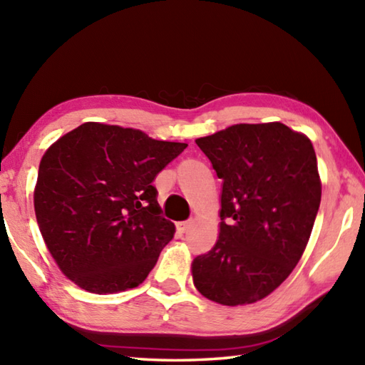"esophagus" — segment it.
Returning a JSON list of instances; mask_svg holds the SVG:
<instances>
[{"instance_id": "obj_1", "label": "esophagus", "mask_w": 365, "mask_h": 365, "mask_svg": "<svg viewBox=\"0 0 365 365\" xmlns=\"http://www.w3.org/2000/svg\"><path fill=\"white\" fill-rule=\"evenodd\" d=\"M190 226H191V220L180 221V223H177V231L178 232H187Z\"/></svg>"}]
</instances>
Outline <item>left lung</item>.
<instances>
[{
	"instance_id": "1",
	"label": "left lung",
	"mask_w": 365,
	"mask_h": 365,
	"mask_svg": "<svg viewBox=\"0 0 365 365\" xmlns=\"http://www.w3.org/2000/svg\"><path fill=\"white\" fill-rule=\"evenodd\" d=\"M223 180L215 247L192 261V282L223 305L261 301L287 280L321 202L315 150L283 123L232 125L196 139Z\"/></svg>"
}]
</instances>
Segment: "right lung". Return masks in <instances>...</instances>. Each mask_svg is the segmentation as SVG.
<instances>
[{"mask_svg": "<svg viewBox=\"0 0 365 365\" xmlns=\"http://www.w3.org/2000/svg\"><path fill=\"white\" fill-rule=\"evenodd\" d=\"M187 144L131 128L83 123L44 153L34 212L50 255L96 294L135 288L174 237L153 180Z\"/></svg>", "mask_w": 365, "mask_h": 365, "instance_id": "1", "label": "right lung"}]
</instances>
